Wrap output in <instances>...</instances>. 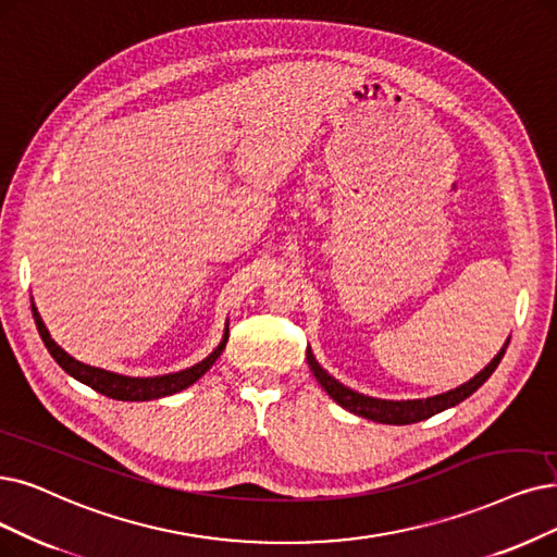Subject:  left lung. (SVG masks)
<instances>
[{
	"label": "left lung",
	"mask_w": 557,
	"mask_h": 557,
	"mask_svg": "<svg viewBox=\"0 0 557 557\" xmlns=\"http://www.w3.org/2000/svg\"><path fill=\"white\" fill-rule=\"evenodd\" d=\"M507 345H509V338L505 341V345L500 347V351L494 356V359L488 361L473 376V380H469V382L453 388V391H446L441 395H432V397H422V399H382V397L363 395L359 391H351L349 386L341 384L336 376H331L315 361V356H313V351H310V347L306 349V359H308L310 372L315 374L318 384L329 393L333 403H338L343 409H347L356 416H361V418L374 420V422H384V425H411V422H420L425 418H432L434 413H441V411H446L450 407H457L459 403H463L466 397H471L488 380V376L494 374V370L503 361Z\"/></svg>",
	"instance_id": "obj_1"
}]
</instances>
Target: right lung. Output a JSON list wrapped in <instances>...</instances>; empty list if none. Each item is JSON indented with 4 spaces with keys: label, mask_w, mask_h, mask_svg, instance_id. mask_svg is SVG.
Listing matches in <instances>:
<instances>
[{
    "label": "right lung",
    "mask_w": 557,
    "mask_h": 557,
    "mask_svg": "<svg viewBox=\"0 0 557 557\" xmlns=\"http://www.w3.org/2000/svg\"><path fill=\"white\" fill-rule=\"evenodd\" d=\"M32 315H34V322H36V329L40 333L42 343H46L48 351L52 354V359L65 372H69L73 380H77L86 386H91L94 391H98V393H102L111 399H123V403H146V399H160V397H166V395H173V393H181V391L189 388L214 366V361L219 359L221 351H224V347L228 343V322H226L224 338H221V343L212 349V354H208L206 359L198 361L196 366L185 368L181 372L160 374V376H127V374L102 370V368H96V366H86V363L73 359L69 351H65L63 347H59L52 341L50 331H48L46 322H42L34 299H32Z\"/></svg>",
    "instance_id": "1"
}]
</instances>
